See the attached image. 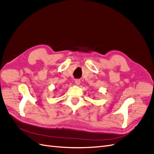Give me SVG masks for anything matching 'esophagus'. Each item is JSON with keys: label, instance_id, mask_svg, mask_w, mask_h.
Listing matches in <instances>:
<instances>
[{"label": "esophagus", "instance_id": "esophagus-1", "mask_svg": "<svg viewBox=\"0 0 154 154\" xmlns=\"http://www.w3.org/2000/svg\"><path fill=\"white\" fill-rule=\"evenodd\" d=\"M75 83H76V85H80V83H81V81L80 80H75Z\"/></svg>", "mask_w": 154, "mask_h": 154}]
</instances>
